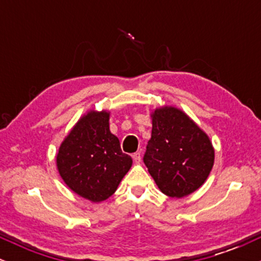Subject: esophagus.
Instances as JSON below:
<instances>
[{
	"label": "esophagus",
	"mask_w": 261,
	"mask_h": 261,
	"mask_svg": "<svg viewBox=\"0 0 261 261\" xmlns=\"http://www.w3.org/2000/svg\"><path fill=\"white\" fill-rule=\"evenodd\" d=\"M133 158H134V161L136 162V163H140V162H141V152H135V153L133 154Z\"/></svg>",
	"instance_id": "obj_1"
}]
</instances>
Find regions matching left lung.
<instances>
[{
  "instance_id": "8db88e82",
  "label": "left lung",
  "mask_w": 261,
  "mask_h": 261,
  "mask_svg": "<svg viewBox=\"0 0 261 261\" xmlns=\"http://www.w3.org/2000/svg\"><path fill=\"white\" fill-rule=\"evenodd\" d=\"M215 161L208 136L173 107L152 114V135L143 162L160 190L170 197L194 193L205 182Z\"/></svg>"
}]
</instances>
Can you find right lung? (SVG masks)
<instances>
[{
  "label": "right lung",
  "instance_id": "add662e5",
  "mask_svg": "<svg viewBox=\"0 0 261 261\" xmlns=\"http://www.w3.org/2000/svg\"><path fill=\"white\" fill-rule=\"evenodd\" d=\"M56 163L71 190L100 202L115 193L133 160L122 153L119 139L110 133L109 113L89 112L61 143Z\"/></svg>",
  "mask_w": 261,
  "mask_h": 261
}]
</instances>
